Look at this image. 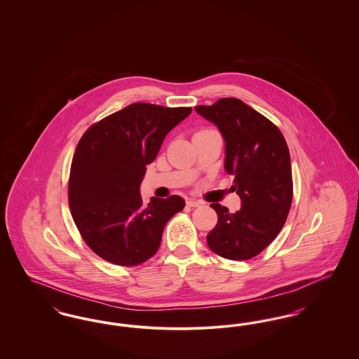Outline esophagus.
Instances as JSON below:
<instances>
[{
    "mask_svg": "<svg viewBox=\"0 0 359 359\" xmlns=\"http://www.w3.org/2000/svg\"><path fill=\"white\" fill-rule=\"evenodd\" d=\"M202 205L203 203L201 201H196V199H188L187 201V205H189V207H199Z\"/></svg>",
    "mask_w": 359,
    "mask_h": 359,
    "instance_id": "obj_1",
    "label": "esophagus"
}]
</instances>
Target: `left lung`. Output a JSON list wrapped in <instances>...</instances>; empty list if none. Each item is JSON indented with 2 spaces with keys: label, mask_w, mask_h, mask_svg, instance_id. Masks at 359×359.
I'll return each instance as SVG.
<instances>
[{
  "label": "left lung",
  "mask_w": 359,
  "mask_h": 359,
  "mask_svg": "<svg viewBox=\"0 0 359 359\" xmlns=\"http://www.w3.org/2000/svg\"><path fill=\"white\" fill-rule=\"evenodd\" d=\"M195 111L221 132L224 170L234 176L241 208L234 214L219 203L217 226L207 245L218 256L234 261L261 253L283 229L292 203L288 145L278 128L237 98H221Z\"/></svg>",
  "instance_id": "8db88e82"
}]
</instances>
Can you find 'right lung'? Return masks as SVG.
I'll list each match as a JSON object with an SVG mask.
<instances>
[{"label":"right lung","mask_w":359,"mask_h":359,"mask_svg":"<svg viewBox=\"0 0 359 359\" xmlns=\"http://www.w3.org/2000/svg\"><path fill=\"white\" fill-rule=\"evenodd\" d=\"M191 107L132 103L90 126L76 145L69 182L72 219L90 249L103 259L133 266L157 252L163 230L184 199L151 198L140 186L165 136Z\"/></svg>","instance_id":"1"}]
</instances>
